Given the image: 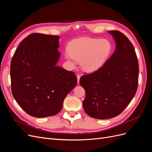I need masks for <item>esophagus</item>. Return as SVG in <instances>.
I'll use <instances>...</instances> for the list:
<instances>
[{"label":"esophagus","mask_w":152,"mask_h":152,"mask_svg":"<svg viewBox=\"0 0 152 152\" xmlns=\"http://www.w3.org/2000/svg\"><path fill=\"white\" fill-rule=\"evenodd\" d=\"M77 77L78 84H79V80H80V75H77Z\"/></svg>","instance_id":"esophagus-1"}]
</instances>
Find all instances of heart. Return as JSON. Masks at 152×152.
I'll return each instance as SVG.
<instances>
[{
  "mask_svg": "<svg viewBox=\"0 0 152 152\" xmlns=\"http://www.w3.org/2000/svg\"><path fill=\"white\" fill-rule=\"evenodd\" d=\"M112 49V44L107 39L82 37L70 44L65 57L72 65H75L76 61H81L84 71L93 72L102 67Z\"/></svg>",
  "mask_w": 152,
  "mask_h": 152,
  "instance_id": "obj_1",
  "label": "heart"
}]
</instances>
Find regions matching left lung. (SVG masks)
Listing matches in <instances>:
<instances>
[{"label":"left lung","mask_w":152,"mask_h":152,"mask_svg":"<svg viewBox=\"0 0 152 152\" xmlns=\"http://www.w3.org/2000/svg\"><path fill=\"white\" fill-rule=\"evenodd\" d=\"M108 32L116 44L114 53L99 70L80 79L86 91L84 110L98 119L121 114L134 98L138 84V62L131 41L119 31Z\"/></svg>","instance_id":"obj_1"}]
</instances>
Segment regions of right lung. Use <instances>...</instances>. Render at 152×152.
I'll return each instance as SVG.
<instances>
[{"mask_svg":"<svg viewBox=\"0 0 152 152\" xmlns=\"http://www.w3.org/2000/svg\"><path fill=\"white\" fill-rule=\"evenodd\" d=\"M58 35L32 34L20 43L11 64V91L20 107L38 118L56 115L77 84L75 73L56 66Z\"/></svg>","mask_w":152,"mask_h":152,"instance_id":"add662e5","label":"right lung"}]
</instances>
